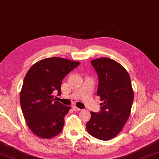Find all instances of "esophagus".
Listing matches in <instances>:
<instances>
[{
	"mask_svg": "<svg viewBox=\"0 0 159 159\" xmlns=\"http://www.w3.org/2000/svg\"><path fill=\"white\" fill-rule=\"evenodd\" d=\"M72 109H73L74 111H75V112H79L80 111V109L79 108L76 107V106H73V107H72Z\"/></svg>",
	"mask_w": 159,
	"mask_h": 159,
	"instance_id": "obj_1",
	"label": "esophagus"
}]
</instances>
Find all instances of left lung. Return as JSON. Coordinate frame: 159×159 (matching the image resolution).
I'll use <instances>...</instances> for the list:
<instances>
[{"label":"left lung","mask_w":159,"mask_h":159,"mask_svg":"<svg viewBox=\"0 0 159 159\" xmlns=\"http://www.w3.org/2000/svg\"><path fill=\"white\" fill-rule=\"evenodd\" d=\"M99 79L97 95L101 97L99 112H91L86 124L88 131L97 139H112L122 131L131 112L134 92L128 72L108 57L90 62Z\"/></svg>","instance_id":"8db88e82"}]
</instances>
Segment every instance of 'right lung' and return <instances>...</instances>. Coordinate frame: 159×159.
<instances>
[{
  "mask_svg": "<svg viewBox=\"0 0 159 159\" xmlns=\"http://www.w3.org/2000/svg\"><path fill=\"white\" fill-rule=\"evenodd\" d=\"M79 65L61 57H48L36 62L27 72L20 103L28 127L37 136L51 138L62 131L71 107L56 101L53 94L61 93L63 79Z\"/></svg>",
  "mask_w": 159,
  "mask_h": 159,
  "instance_id": "obj_1",
  "label": "right lung"
}]
</instances>
